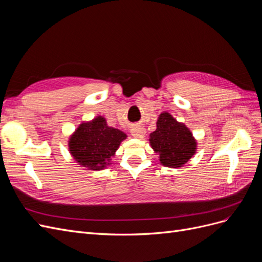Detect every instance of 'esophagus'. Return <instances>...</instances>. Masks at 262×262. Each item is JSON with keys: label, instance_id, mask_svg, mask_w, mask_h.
<instances>
[{"label": "esophagus", "instance_id": "obj_1", "mask_svg": "<svg viewBox=\"0 0 262 262\" xmlns=\"http://www.w3.org/2000/svg\"><path fill=\"white\" fill-rule=\"evenodd\" d=\"M145 128H143V126H137V128H134L133 130H132V136L134 137V138H139V139H141V138H143L144 136H145Z\"/></svg>", "mask_w": 262, "mask_h": 262}]
</instances>
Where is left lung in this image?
<instances>
[{
    "instance_id": "left-lung-1",
    "label": "left lung",
    "mask_w": 262,
    "mask_h": 262,
    "mask_svg": "<svg viewBox=\"0 0 262 262\" xmlns=\"http://www.w3.org/2000/svg\"><path fill=\"white\" fill-rule=\"evenodd\" d=\"M148 141L154 152L160 155L161 164L170 168L184 166L196 150L192 132L167 112L158 116L156 130L149 134Z\"/></svg>"
}]
</instances>
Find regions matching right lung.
I'll use <instances>...</instances> for the list:
<instances>
[{
  "mask_svg": "<svg viewBox=\"0 0 262 262\" xmlns=\"http://www.w3.org/2000/svg\"><path fill=\"white\" fill-rule=\"evenodd\" d=\"M126 134L107 124L102 116L84 121L69 139V150L78 163L89 170L105 169L112 162Z\"/></svg>",
  "mask_w": 262,
  "mask_h": 262,
  "instance_id": "1",
  "label": "right lung"
}]
</instances>
